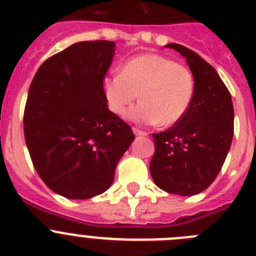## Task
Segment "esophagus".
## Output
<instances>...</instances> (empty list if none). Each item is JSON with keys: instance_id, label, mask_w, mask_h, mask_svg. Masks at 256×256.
<instances>
[{"instance_id": "obj_1", "label": "esophagus", "mask_w": 256, "mask_h": 256, "mask_svg": "<svg viewBox=\"0 0 256 256\" xmlns=\"http://www.w3.org/2000/svg\"><path fill=\"white\" fill-rule=\"evenodd\" d=\"M132 131H134V134L136 135V136H148V132L139 130V128H132Z\"/></svg>"}]
</instances>
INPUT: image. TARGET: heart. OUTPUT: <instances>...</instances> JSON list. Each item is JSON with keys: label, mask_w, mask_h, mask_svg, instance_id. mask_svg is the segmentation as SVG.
<instances>
[{"label": "heart", "mask_w": 256, "mask_h": 256, "mask_svg": "<svg viewBox=\"0 0 256 256\" xmlns=\"http://www.w3.org/2000/svg\"><path fill=\"white\" fill-rule=\"evenodd\" d=\"M194 89V76L186 66L154 54L134 57L122 72L103 80L108 108L117 116L126 114L139 93L142 102L128 112V118L139 124L178 122L190 107Z\"/></svg>", "instance_id": "1"}]
</instances>
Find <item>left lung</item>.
<instances>
[{
	"label": "left lung",
	"instance_id": "8db88e82",
	"mask_svg": "<svg viewBox=\"0 0 256 256\" xmlns=\"http://www.w3.org/2000/svg\"><path fill=\"white\" fill-rule=\"evenodd\" d=\"M166 47L188 61L194 96L178 122L153 134L156 150L149 170L158 188L191 196L208 188L224 163L234 138V106L227 86L206 60L177 43Z\"/></svg>",
	"mask_w": 256,
	"mask_h": 256
}]
</instances>
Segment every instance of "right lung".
<instances>
[{"label":"right lung","instance_id":"add662e5","mask_svg":"<svg viewBox=\"0 0 256 256\" xmlns=\"http://www.w3.org/2000/svg\"><path fill=\"white\" fill-rule=\"evenodd\" d=\"M114 47L110 40L75 43L46 60L29 86L24 135L32 162L43 182L68 199L104 192L135 139L103 92Z\"/></svg>","mask_w":256,"mask_h":256}]
</instances>
